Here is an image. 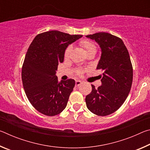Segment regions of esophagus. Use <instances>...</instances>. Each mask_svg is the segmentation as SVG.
Masks as SVG:
<instances>
[{
    "mask_svg": "<svg viewBox=\"0 0 150 150\" xmlns=\"http://www.w3.org/2000/svg\"><path fill=\"white\" fill-rule=\"evenodd\" d=\"M81 83H81V81H75V86H76V87H79V86L81 85Z\"/></svg>",
    "mask_w": 150,
    "mask_h": 150,
    "instance_id": "esophagus-1",
    "label": "esophagus"
}]
</instances>
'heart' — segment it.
Listing matches in <instances>:
<instances>
[{
  "instance_id": "b5f03b06",
  "label": "heart",
  "mask_w": 150,
  "mask_h": 150,
  "mask_svg": "<svg viewBox=\"0 0 150 150\" xmlns=\"http://www.w3.org/2000/svg\"><path fill=\"white\" fill-rule=\"evenodd\" d=\"M79 45L82 47L83 49L87 53V54H91V53H95L96 52V50H97V47H96V45L94 44L93 42H91V40H82L79 42ZM72 50V45H68L65 50L64 52V57L65 59H67L70 56L71 52ZM86 71V69H78L76 71V74L77 75H83V73H84Z\"/></svg>"
}]
</instances>
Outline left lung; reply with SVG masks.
Masks as SVG:
<instances>
[{
    "label": "left lung",
    "instance_id": "left-lung-1",
    "mask_svg": "<svg viewBox=\"0 0 150 150\" xmlns=\"http://www.w3.org/2000/svg\"><path fill=\"white\" fill-rule=\"evenodd\" d=\"M100 45L102 50L96 69L103 72L100 75L102 85L86 96L88 110L95 115L105 116L115 112L123 105L130 93L133 79V67L130 55L120 38L106 32L87 35Z\"/></svg>",
    "mask_w": 150,
    "mask_h": 150
}]
</instances>
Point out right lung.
Returning <instances> with one entry per match:
<instances>
[{
    "instance_id": "add662e5",
    "label": "right lung",
    "mask_w": 150,
    "mask_h": 150,
    "mask_svg": "<svg viewBox=\"0 0 150 150\" xmlns=\"http://www.w3.org/2000/svg\"><path fill=\"white\" fill-rule=\"evenodd\" d=\"M82 36L52 30L38 34L30 45L22 67V83L30 103L43 115H57L67 106L75 81L58 83L55 71L66 47Z\"/></svg>"
}]
</instances>
